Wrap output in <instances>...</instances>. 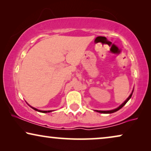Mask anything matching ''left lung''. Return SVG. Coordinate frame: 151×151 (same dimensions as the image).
<instances>
[{
    "label": "left lung",
    "mask_w": 151,
    "mask_h": 151,
    "mask_svg": "<svg viewBox=\"0 0 151 151\" xmlns=\"http://www.w3.org/2000/svg\"><path fill=\"white\" fill-rule=\"evenodd\" d=\"M133 91H134V88H133V91H132L131 93L130 94V96H129V97H128L127 100H126L124 101V102L122 103V104L119 105V106L118 107H117L116 109H112V110H109V111H98V110H94V111H96V112H98V113H104V114H110V113H115V112H116V111H118V110H119V109H120L122 108V107H123L124 106V105H125L126 104H127L128 101H129V100H130V99H131V96H132V95H133Z\"/></svg>",
    "instance_id": "8db88e82"
}]
</instances>
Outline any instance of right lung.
I'll return each mask as SVG.
<instances>
[{
  "mask_svg": "<svg viewBox=\"0 0 151 151\" xmlns=\"http://www.w3.org/2000/svg\"><path fill=\"white\" fill-rule=\"evenodd\" d=\"M29 105V104H28ZM29 106L31 108H32L33 109H34L35 111H38V112H40V113H50V112H51V111H40V110H38V109H36V108H34V107H33V106H31L30 105H29Z\"/></svg>",
  "mask_w": 151,
  "mask_h": 151,
  "instance_id": "add662e5",
  "label": "right lung"
}]
</instances>
